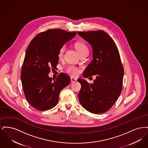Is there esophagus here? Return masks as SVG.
<instances>
[{"mask_svg":"<svg viewBox=\"0 0 148 148\" xmlns=\"http://www.w3.org/2000/svg\"><path fill=\"white\" fill-rule=\"evenodd\" d=\"M71 81L72 82H77V79L74 78V77H71Z\"/></svg>","mask_w":148,"mask_h":148,"instance_id":"34e87169","label":"esophagus"}]
</instances>
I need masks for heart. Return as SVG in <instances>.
<instances>
[{"label": "heart", "instance_id": "heart-1", "mask_svg": "<svg viewBox=\"0 0 148 148\" xmlns=\"http://www.w3.org/2000/svg\"><path fill=\"white\" fill-rule=\"evenodd\" d=\"M75 48L77 50V52L80 55L83 53H84L86 52H89V50L86 45L83 43V42H77L75 44ZM65 50V46H63L59 51L58 56L61 58L63 56L64 52ZM66 71L68 73L71 74L72 76H77L79 73V71L77 67H75L74 65H69L66 68Z\"/></svg>", "mask_w": 148, "mask_h": 148}]
</instances>
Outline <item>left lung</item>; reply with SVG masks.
<instances>
[{
	"label": "left lung",
	"mask_w": 148,
	"mask_h": 148,
	"mask_svg": "<svg viewBox=\"0 0 148 148\" xmlns=\"http://www.w3.org/2000/svg\"><path fill=\"white\" fill-rule=\"evenodd\" d=\"M92 45L93 59L83 73L84 77L95 75L92 84L78 79L82 85L78 98L81 105L94 114L109 110L122 90L124 68L119 52L112 38L103 30L79 32Z\"/></svg>",
	"instance_id": "1"
}]
</instances>
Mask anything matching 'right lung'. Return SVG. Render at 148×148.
Listing matches in <instances>:
<instances>
[{
	"label": "right lung",
	"mask_w": 148,
	"mask_h": 148,
	"mask_svg": "<svg viewBox=\"0 0 148 148\" xmlns=\"http://www.w3.org/2000/svg\"><path fill=\"white\" fill-rule=\"evenodd\" d=\"M76 34L49 29L36 35L29 44L21 68V84L26 99L36 109L45 111L54 108L60 91L69 84L71 78L65 73L54 81L48 74L58 64L60 49Z\"/></svg>",
	"instance_id": "right-lung-1"
}]
</instances>
